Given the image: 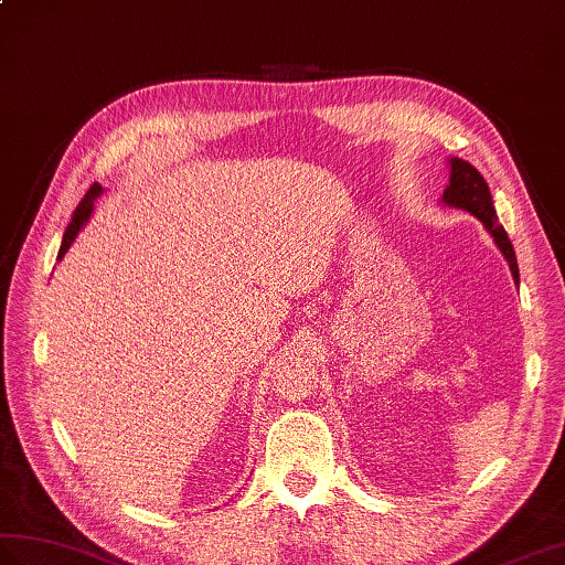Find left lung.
I'll return each mask as SVG.
<instances>
[{
  "label": "left lung",
  "instance_id": "8db88e82",
  "mask_svg": "<svg viewBox=\"0 0 565 565\" xmlns=\"http://www.w3.org/2000/svg\"><path fill=\"white\" fill-rule=\"evenodd\" d=\"M448 168H450V182H448V188H445L440 202L445 206L462 209V212H469L471 216L483 223V228L489 231L495 247L503 253L515 284H520V269H518V257L513 250V243H510L505 228L498 223L493 196L489 192L487 180H483V175L475 166L462 161V159H448Z\"/></svg>",
  "mask_w": 565,
  "mask_h": 565
}]
</instances>
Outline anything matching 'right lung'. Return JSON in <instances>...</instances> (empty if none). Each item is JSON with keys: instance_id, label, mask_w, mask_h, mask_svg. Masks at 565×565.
Instances as JSON below:
<instances>
[{"instance_id": "1", "label": "right lung", "mask_w": 565, "mask_h": 565, "mask_svg": "<svg viewBox=\"0 0 565 565\" xmlns=\"http://www.w3.org/2000/svg\"><path fill=\"white\" fill-rule=\"evenodd\" d=\"M100 194H103V188L96 182V185L84 194V200L78 202V206L74 209L70 226H67V231H64V235H62V245H60V253H57V262H60L64 255H67L72 243L76 241V235L82 233V228L88 223L90 214H94V209H96V200H98Z\"/></svg>"}]
</instances>
